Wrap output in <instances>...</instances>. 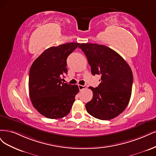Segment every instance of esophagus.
Returning a JSON list of instances; mask_svg holds the SVG:
<instances>
[{"instance_id": "1", "label": "esophagus", "mask_w": 156, "mask_h": 156, "mask_svg": "<svg viewBox=\"0 0 156 156\" xmlns=\"http://www.w3.org/2000/svg\"><path fill=\"white\" fill-rule=\"evenodd\" d=\"M87 87V86L85 85H78V88L80 89V91H82V90H83V89H85Z\"/></svg>"}]
</instances>
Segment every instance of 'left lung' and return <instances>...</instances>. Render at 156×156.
Listing matches in <instances>:
<instances>
[{
    "mask_svg": "<svg viewBox=\"0 0 156 156\" xmlns=\"http://www.w3.org/2000/svg\"><path fill=\"white\" fill-rule=\"evenodd\" d=\"M93 75H101L97 87H89L93 93L85 104L87 112L94 118L108 120L117 117L127 107L132 94L133 74L122 56L106 46L82 43Z\"/></svg>",
    "mask_w": 156,
    "mask_h": 156,
    "instance_id": "obj_1",
    "label": "left lung"
}]
</instances>
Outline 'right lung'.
I'll list each match as a JSON object with an SVG mask.
<instances>
[{"instance_id": "add662e5", "label": "right lung", "mask_w": 156, "mask_h": 156, "mask_svg": "<svg viewBox=\"0 0 156 156\" xmlns=\"http://www.w3.org/2000/svg\"><path fill=\"white\" fill-rule=\"evenodd\" d=\"M80 43H69L47 48L36 59L29 73V94L33 106L48 119L67 115L79 92L77 85L62 82L67 74V58Z\"/></svg>"}]
</instances>
